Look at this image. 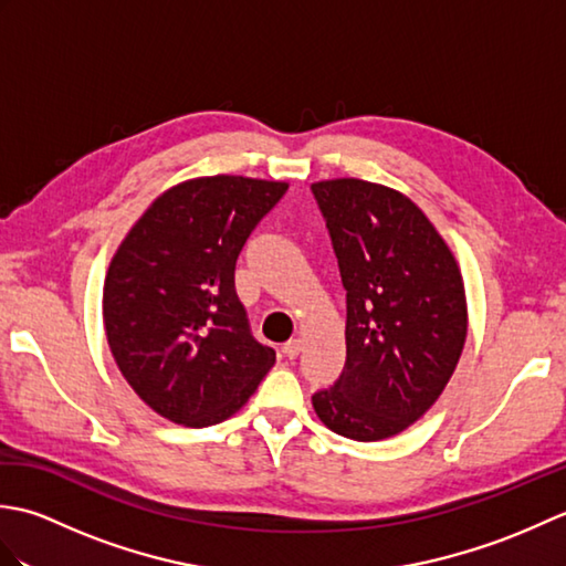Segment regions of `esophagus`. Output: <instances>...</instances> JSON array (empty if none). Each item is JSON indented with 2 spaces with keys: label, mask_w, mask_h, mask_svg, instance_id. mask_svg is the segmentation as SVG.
Listing matches in <instances>:
<instances>
[{
  "label": "esophagus",
  "mask_w": 566,
  "mask_h": 566,
  "mask_svg": "<svg viewBox=\"0 0 566 566\" xmlns=\"http://www.w3.org/2000/svg\"><path fill=\"white\" fill-rule=\"evenodd\" d=\"M282 353H284V357H290V359H296L298 357V353H302V340H286L284 345H282Z\"/></svg>",
  "instance_id": "obj_1"
}]
</instances>
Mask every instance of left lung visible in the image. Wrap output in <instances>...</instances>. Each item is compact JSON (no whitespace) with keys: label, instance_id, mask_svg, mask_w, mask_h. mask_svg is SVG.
Masks as SVG:
<instances>
[{"label":"left lung","instance_id":"1","mask_svg":"<svg viewBox=\"0 0 566 566\" xmlns=\"http://www.w3.org/2000/svg\"><path fill=\"white\" fill-rule=\"evenodd\" d=\"M347 292L345 367L311 396L343 438L399 436L438 401L467 340L460 264L401 191L357 177L311 185Z\"/></svg>","mask_w":566,"mask_h":566}]
</instances>
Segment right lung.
<instances>
[{
	"label": "right lung",
	"instance_id": "right-lung-1",
	"mask_svg": "<svg viewBox=\"0 0 566 566\" xmlns=\"http://www.w3.org/2000/svg\"><path fill=\"white\" fill-rule=\"evenodd\" d=\"M286 182L213 175L179 182L134 223L104 280V331L143 403L187 428L231 418L274 365L250 335L235 260Z\"/></svg>",
	"mask_w": 566,
	"mask_h": 566
}]
</instances>
